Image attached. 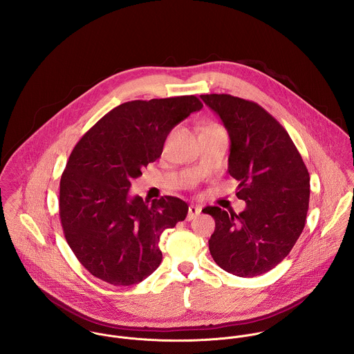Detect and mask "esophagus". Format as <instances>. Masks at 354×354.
<instances>
[{
  "instance_id": "esophagus-1",
  "label": "esophagus",
  "mask_w": 354,
  "mask_h": 354,
  "mask_svg": "<svg viewBox=\"0 0 354 354\" xmlns=\"http://www.w3.org/2000/svg\"><path fill=\"white\" fill-rule=\"evenodd\" d=\"M201 212H202V207H199V205H189L187 219H188V221H192V219H195L198 215H201Z\"/></svg>"
}]
</instances>
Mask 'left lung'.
<instances>
[{
	"instance_id": "1",
	"label": "left lung",
	"mask_w": 354,
	"mask_h": 354,
	"mask_svg": "<svg viewBox=\"0 0 354 354\" xmlns=\"http://www.w3.org/2000/svg\"><path fill=\"white\" fill-rule=\"evenodd\" d=\"M219 115L229 138L227 171L239 180L243 212L203 211L215 219L208 248L225 271L252 278L279 264L303 233L309 173L285 128L261 106L227 94L201 95Z\"/></svg>"
}]
</instances>
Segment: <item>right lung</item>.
<instances>
[{
    "label": "right lung",
    "mask_w": 354,
    "mask_h": 354,
    "mask_svg": "<svg viewBox=\"0 0 354 354\" xmlns=\"http://www.w3.org/2000/svg\"><path fill=\"white\" fill-rule=\"evenodd\" d=\"M202 102L195 95L125 102L77 142L59 181L68 245L94 277L114 286L142 282L159 267V239L188 214L174 196L145 202L131 181L156 160L170 131Z\"/></svg>",
    "instance_id": "obj_1"
}]
</instances>
